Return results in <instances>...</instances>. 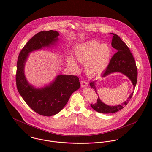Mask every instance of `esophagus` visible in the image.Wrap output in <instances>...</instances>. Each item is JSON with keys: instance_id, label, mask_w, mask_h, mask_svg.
Here are the masks:
<instances>
[{"instance_id": "esophagus-1", "label": "esophagus", "mask_w": 152, "mask_h": 152, "mask_svg": "<svg viewBox=\"0 0 152 152\" xmlns=\"http://www.w3.org/2000/svg\"><path fill=\"white\" fill-rule=\"evenodd\" d=\"M80 85L82 87H86L88 86V83L85 81V80H81L80 81Z\"/></svg>"}]
</instances>
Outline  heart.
<instances>
[{
    "label": "heart",
    "mask_w": 152,
    "mask_h": 152,
    "mask_svg": "<svg viewBox=\"0 0 152 152\" xmlns=\"http://www.w3.org/2000/svg\"><path fill=\"white\" fill-rule=\"evenodd\" d=\"M75 54L76 60L84 64L85 70L88 76L94 77L101 75L107 69L112 51L107 44H100L92 40L76 45ZM68 63L73 69H77V64L72 57L69 58Z\"/></svg>",
    "instance_id": "1"
}]
</instances>
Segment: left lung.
Returning <instances> with one entry per match:
<instances>
[{"mask_svg":"<svg viewBox=\"0 0 152 152\" xmlns=\"http://www.w3.org/2000/svg\"><path fill=\"white\" fill-rule=\"evenodd\" d=\"M113 34L114 36L113 37L111 45L113 48L117 50V52L112 57L106 70L103 73L102 76L105 77L113 72H121L129 77L134 85V89L137 81V69L134 58L127 44L121 39L120 37L115 34L113 33ZM96 81V80L91 81L90 82V86L97 94L95 87ZM133 93L134 92L130 94L126 101L122 103L121 105L116 106L107 105L104 104L98 97L97 101L94 104H91V106L94 110L100 113H115L122 110L127 105L132 98Z\"/></svg>","mask_w":152,"mask_h":152,"instance_id":"obj_1","label":"left lung"}]
</instances>
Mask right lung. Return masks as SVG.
Masks as SVG:
<instances>
[{
    "mask_svg": "<svg viewBox=\"0 0 152 152\" xmlns=\"http://www.w3.org/2000/svg\"><path fill=\"white\" fill-rule=\"evenodd\" d=\"M58 35L53 30L37 33L21 50L17 61L16 83L19 94L33 111L46 117L57 114L64 107L71 95L80 88L79 79L76 76L60 75L50 86L35 89L26 81L23 69L29 52L54 44Z\"/></svg>",
    "mask_w": 152,
    "mask_h": 152,
    "instance_id": "obj_1",
    "label": "right lung"
}]
</instances>
